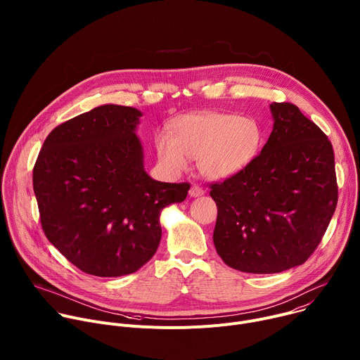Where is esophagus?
Listing matches in <instances>:
<instances>
[{"label": "esophagus", "mask_w": 360, "mask_h": 360, "mask_svg": "<svg viewBox=\"0 0 360 360\" xmlns=\"http://www.w3.org/2000/svg\"><path fill=\"white\" fill-rule=\"evenodd\" d=\"M189 195H191L192 198L200 196V195H203V188L199 186V185H192V188L189 189Z\"/></svg>", "instance_id": "obj_1"}]
</instances>
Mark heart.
Returning <instances> with one entry per match:
<instances>
[{"mask_svg":"<svg viewBox=\"0 0 360 360\" xmlns=\"http://www.w3.org/2000/svg\"><path fill=\"white\" fill-rule=\"evenodd\" d=\"M264 128L253 117L199 112L172 121L169 135L157 138L161 164L171 172L185 171L198 160L200 174L208 179H225L246 169L264 145Z\"/></svg>","mask_w":360,"mask_h":360,"instance_id":"b5f03b06","label":"heart"}]
</instances>
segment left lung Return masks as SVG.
I'll use <instances>...</instances> for the list:
<instances>
[{"label":"left lung","mask_w":360,"mask_h":360,"mask_svg":"<svg viewBox=\"0 0 360 360\" xmlns=\"http://www.w3.org/2000/svg\"><path fill=\"white\" fill-rule=\"evenodd\" d=\"M274 129L256 160L211 184L214 243L240 272L278 274L302 265L321 243L338 203L333 148L290 102L271 104Z\"/></svg>","instance_id":"obj_1"}]
</instances>
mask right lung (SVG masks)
Returning <instances> with one entry per match:
<instances>
[{"mask_svg": "<svg viewBox=\"0 0 360 360\" xmlns=\"http://www.w3.org/2000/svg\"><path fill=\"white\" fill-rule=\"evenodd\" d=\"M141 111L101 105L49 132L32 171L41 226L79 271L114 278L155 255L161 211L191 185L152 179L135 135Z\"/></svg>", "mask_w": 360, "mask_h": 360, "instance_id": "right-lung-1", "label": "right lung"}]
</instances>
